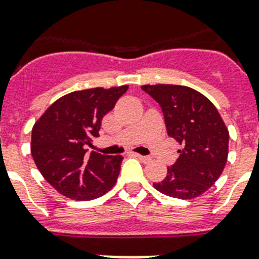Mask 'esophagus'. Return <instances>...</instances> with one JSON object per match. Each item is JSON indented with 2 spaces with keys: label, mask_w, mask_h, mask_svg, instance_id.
Segmentation results:
<instances>
[{
  "label": "esophagus",
  "mask_w": 259,
  "mask_h": 259,
  "mask_svg": "<svg viewBox=\"0 0 259 259\" xmlns=\"http://www.w3.org/2000/svg\"><path fill=\"white\" fill-rule=\"evenodd\" d=\"M136 157H138L140 161H143V163H148V161H151V157L149 156H143V155H139V153H134Z\"/></svg>",
  "instance_id": "1"
}]
</instances>
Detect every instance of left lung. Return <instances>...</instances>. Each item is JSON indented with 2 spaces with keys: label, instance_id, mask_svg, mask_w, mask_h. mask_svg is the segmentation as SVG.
I'll return each instance as SVG.
<instances>
[{
  "label": "left lung",
  "instance_id": "8db88e82",
  "mask_svg": "<svg viewBox=\"0 0 259 259\" xmlns=\"http://www.w3.org/2000/svg\"><path fill=\"white\" fill-rule=\"evenodd\" d=\"M160 104L166 132L183 149L155 189L169 197L192 200L208 191L219 180L228 161L229 131L221 115L201 93L176 84H144Z\"/></svg>",
  "mask_w": 259,
  "mask_h": 259
}]
</instances>
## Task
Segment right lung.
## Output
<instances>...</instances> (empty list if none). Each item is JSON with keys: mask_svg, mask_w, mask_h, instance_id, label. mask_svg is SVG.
Listing matches in <instances>:
<instances>
[{"mask_svg": "<svg viewBox=\"0 0 259 259\" xmlns=\"http://www.w3.org/2000/svg\"><path fill=\"white\" fill-rule=\"evenodd\" d=\"M128 86L74 91L45 111L31 131V156L45 180L58 193L89 201L112 189L123 157L93 152L84 145L99 136L102 119Z\"/></svg>", "mask_w": 259, "mask_h": 259, "instance_id": "add662e5", "label": "right lung"}]
</instances>
